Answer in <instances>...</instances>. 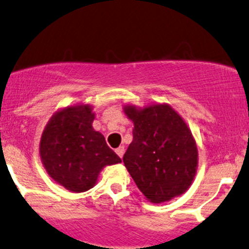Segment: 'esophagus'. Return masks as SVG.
Segmentation results:
<instances>
[{
    "instance_id": "esophagus-1",
    "label": "esophagus",
    "mask_w": 249,
    "mask_h": 249,
    "mask_svg": "<svg viewBox=\"0 0 249 249\" xmlns=\"http://www.w3.org/2000/svg\"><path fill=\"white\" fill-rule=\"evenodd\" d=\"M116 153L118 154L119 158H122V157L124 156V153H125V147H124V146H119V147L116 150Z\"/></svg>"
}]
</instances>
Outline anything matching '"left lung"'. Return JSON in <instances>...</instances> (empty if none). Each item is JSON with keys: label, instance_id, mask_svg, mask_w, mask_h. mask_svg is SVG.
I'll return each instance as SVG.
<instances>
[{"label": "left lung", "instance_id": "obj_1", "mask_svg": "<svg viewBox=\"0 0 249 249\" xmlns=\"http://www.w3.org/2000/svg\"><path fill=\"white\" fill-rule=\"evenodd\" d=\"M133 122V141L123 157L145 198L168 201L190 188L198 167V148L190 127L168 104L124 107Z\"/></svg>", "mask_w": 249, "mask_h": 249}]
</instances>
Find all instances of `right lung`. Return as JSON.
I'll return each instance as SVG.
<instances>
[{
	"label": "right lung",
	"mask_w": 249,
	"mask_h": 249,
	"mask_svg": "<svg viewBox=\"0 0 249 249\" xmlns=\"http://www.w3.org/2000/svg\"><path fill=\"white\" fill-rule=\"evenodd\" d=\"M93 119L91 105L68 107L51 117L42 133L43 165L57 184L71 192L90 190L107 165L122 162L104 136L93 130Z\"/></svg>",
	"instance_id": "add662e5"
}]
</instances>
